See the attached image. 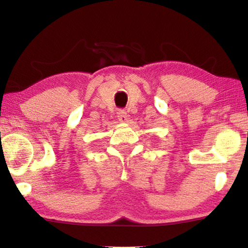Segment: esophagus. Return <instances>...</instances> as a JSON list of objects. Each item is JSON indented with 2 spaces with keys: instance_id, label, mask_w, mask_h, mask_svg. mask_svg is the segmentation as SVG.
I'll return each mask as SVG.
<instances>
[{
  "instance_id": "obj_1",
  "label": "esophagus",
  "mask_w": 248,
  "mask_h": 248,
  "mask_svg": "<svg viewBox=\"0 0 248 248\" xmlns=\"http://www.w3.org/2000/svg\"><path fill=\"white\" fill-rule=\"evenodd\" d=\"M117 117H118V121H120L121 123H126L127 120H128L127 113L123 109L117 111Z\"/></svg>"
}]
</instances>
